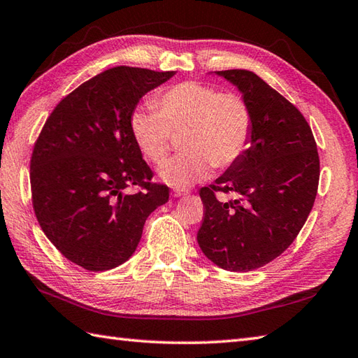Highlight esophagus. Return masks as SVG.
<instances>
[{
    "label": "esophagus",
    "instance_id": "obj_1",
    "mask_svg": "<svg viewBox=\"0 0 358 358\" xmlns=\"http://www.w3.org/2000/svg\"><path fill=\"white\" fill-rule=\"evenodd\" d=\"M172 194H173V197H183V195L187 194V191L186 189H173Z\"/></svg>",
    "mask_w": 358,
    "mask_h": 358
}]
</instances>
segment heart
Masks as SVG:
<instances>
[{"label":"heart","instance_id":"heart-1","mask_svg":"<svg viewBox=\"0 0 358 358\" xmlns=\"http://www.w3.org/2000/svg\"><path fill=\"white\" fill-rule=\"evenodd\" d=\"M130 130L147 159L164 163L181 135L185 152L159 169L166 183L187 186L214 166L227 169L248 150L253 113L245 97L201 82H181L131 111Z\"/></svg>","mask_w":358,"mask_h":358}]
</instances>
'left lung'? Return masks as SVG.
Here are the masks:
<instances>
[{"instance_id": "obj_1", "label": "left lung", "mask_w": 358, "mask_h": 358, "mask_svg": "<svg viewBox=\"0 0 358 358\" xmlns=\"http://www.w3.org/2000/svg\"><path fill=\"white\" fill-rule=\"evenodd\" d=\"M242 91L253 113L243 157L200 189L205 208L197 241L229 271H251L281 256L309 217L320 181V157L303 113L247 69L215 71ZM233 192L236 201L216 199Z\"/></svg>"}]
</instances>
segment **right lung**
<instances>
[{"label": "right lung", "instance_id": "1", "mask_svg": "<svg viewBox=\"0 0 358 358\" xmlns=\"http://www.w3.org/2000/svg\"><path fill=\"white\" fill-rule=\"evenodd\" d=\"M173 71L115 66L55 105L34 144L32 206L60 253L90 271L115 268L135 253L144 223L169 200L131 135L139 99ZM136 187V193L124 191Z\"/></svg>", "mask_w": 358, "mask_h": 358}]
</instances>
